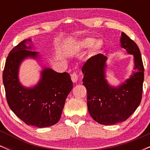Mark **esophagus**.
<instances>
[{"mask_svg":"<svg viewBox=\"0 0 150 150\" xmlns=\"http://www.w3.org/2000/svg\"><path fill=\"white\" fill-rule=\"evenodd\" d=\"M71 80L73 81V82H77V80H78V75H77V74L76 73H73V74L71 75Z\"/></svg>","mask_w":150,"mask_h":150,"instance_id":"esophagus-1","label":"esophagus"}]
</instances>
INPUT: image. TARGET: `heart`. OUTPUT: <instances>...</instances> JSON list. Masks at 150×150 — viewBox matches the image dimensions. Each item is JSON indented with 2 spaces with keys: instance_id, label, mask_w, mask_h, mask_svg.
Listing matches in <instances>:
<instances>
[{
  "instance_id": "heart-1",
  "label": "heart",
  "mask_w": 150,
  "mask_h": 150,
  "mask_svg": "<svg viewBox=\"0 0 150 150\" xmlns=\"http://www.w3.org/2000/svg\"><path fill=\"white\" fill-rule=\"evenodd\" d=\"M94 42H95V40L92 38H85L83 39H81L78 42V46L80 49H87V48L92 46L94 44V45L92 47L93 51H97V50L100 49L101 44L99 41H97L95 43Z\"/></svg>"
}]
</instances>
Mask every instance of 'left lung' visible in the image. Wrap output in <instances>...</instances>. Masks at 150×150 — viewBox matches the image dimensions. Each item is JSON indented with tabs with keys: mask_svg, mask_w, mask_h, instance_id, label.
<instances>
[{
	"mask_svg": "<svg viewBox=\"0 0 150 150\" xmlns=\"http://www.w3.org/2000/svg\"><path fill=\"white\" fill-rule=\"evenodd\" d=\"M120 46L134 56V70L130 78L114 87L106 80L104 55H95L82 68V82L87 89V104L90 116L102 125H113L126 120L138 107L142 95L144 66L140 49L133 41L122 32Z\"/></svg>",
	"mask_w": 150,
	"mask_h": 150,
	"instance_id": "1",
	"label": "left lung"
}]
</instances>
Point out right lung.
I'll return each instance as SVG.
<instances>
[{"mask_svg":"<svg viewBox=\"0 0 150 150\" xmlns=\"http://www.w3.org/2000/svg\"><path fill=\"white\" fill-rule=\"evenodd\" d=\"M22 41L10 51L3 73V82L10 109L28 125L45 128L61 118L65 101L73 89L68 73H60L49 68L41 72V79L33 87H25L19 81L18 73L25 58H39V53L29 51L32 46Z\"/></svg>","mask_w":150,"mask_h":150,"instance_id":"right-lung-1","label":"right lung"}]
</instances>
